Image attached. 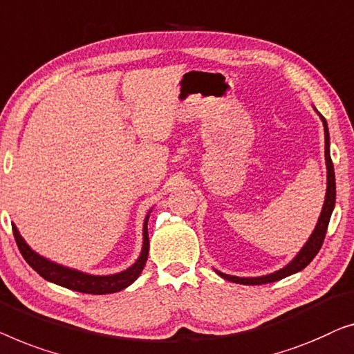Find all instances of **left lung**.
Returning a JSON list of instances; mask_svg holds the SVG:
<instances>
[{"label":"left lung","mask_w":354,"mask_h":354,"mask_svg":"<svg viewBox=\"0 0 354 354\" xmlns=\"http://www.w3.org/2000/svg\"><path fill=\"white\" fill-rule=\"evenodd\" d=\"M322 122H324V134H326V165H327V192H326V202L324 207H322L319 221H317L315 232L311 234L310 241L305 243V247L301 248L300 253L293 258L292 263H288L286 268H282L281 271L272 272L270 276H261V277H236L223 274V272H218L221 277L227 279V281L236 282V283H243V286H261V283L268 282H276L281 281V279L293 274V272L301 271L303 268H306L313 261V258L317 255V252L321 250L322 242L326 239L327 226L328 221H330V215L333 207H335V173H333V163L330 158V151H328V129H327V122L324 117H321Z\"/></svg>","instance_id":"8db88e82"}]
</instances>
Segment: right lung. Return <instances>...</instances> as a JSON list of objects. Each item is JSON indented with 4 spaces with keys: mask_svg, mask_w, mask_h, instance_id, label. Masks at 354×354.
Here are the masks:
<instances>
[{
    "mask_svg": "<svg viewBox=\"0 0 354 354\" xmlns=\"http://www.w3.org/2000/svg\"><path fill=\"white\" fill-rule=\"evenodd\" d=\"M147 220L149 216L146 218V223H144V243H142V252L141 255H139L138 261L134 263L131 268H128L127 271L118 272V274H113V276H89V274H83V272H78L75 270H68V268L56 265V263L49 261L46 258L39 257L38 253H35L32 248L27 245L26 241L21 237V234H19L17 227L14 225H12V232L24 260H26L39 276L46 279V281H51L54 283H57V286H62L66 288H71V290H77L82 293L106 295V293L123 290V288L128 287L129 283L136 281L139 274H141V271L144 270V265H146L147 255H149Z\"/></svg>",
    "mask_w": 354,
    "mask_h": 354,
    "instance_id": "obj_1",
    "label": "right lung"
}]
</instances>
